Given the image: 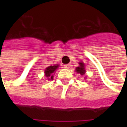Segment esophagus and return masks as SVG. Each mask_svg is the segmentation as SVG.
<instances>
[{
	"label": "esophagus",
	"instance_id": "esophagus-1",
	"mask_svg": "<svg viewBox=\"0 0 127 127\" xmlns=\"http://www.w3.org/2000/svg\"><path fill=\"white\" fill-rule=\"evenodd\" d=\"M70 66H70V64H66V65H64V67L66 69H69V68H70Z\"/></svg>",
	"mask_w": 127,
	"mask_h": 127
}]
</instances>
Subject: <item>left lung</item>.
I'll list each match as a JSON object with an SVG mask.
<instances>
[{"label": "left lung", "mask_w": 127, "mask_h": 127, "mask_svg": "<svg viewBox=\"0 0 127 127\" xmlns=\"http://www.w3.org/2000/svg\"><path fill=\"white\" fill-rule=\"evenodd\" d=\"M79 65L80 66H78V67H77L76 68V71L77 73H80L81 75H83V74H85V69H84V64L83 63H80L79 64Z\"/></svg>", "instance_id": "8db88e82"}]
</instances>
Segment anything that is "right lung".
<instances>
[{
	"mask_svg": "<svg viewBox=\"0 0 127 127\" xmlns=\"http://www.w3.org/2000/svg\"><path fill=\"white\" fill-rule=\"evenodd\" d=\"M59 65H54V66H50L47 67L45 70V76L48 78V80H52L53 79V75L52 73L56 71Z\"/></svg>",
	"mask_w": 127,
	"mask_h": 127,
	"instance_id": "right-lung-1",
	"label": "right lung"
}]
</instances>
